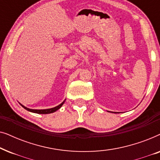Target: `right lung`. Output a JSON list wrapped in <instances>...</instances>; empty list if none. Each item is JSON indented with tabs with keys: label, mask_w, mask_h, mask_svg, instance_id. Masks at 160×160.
<instances>
[{
	"label": "right lung",
	"mask_w": 160,
	"mask_h": 160,
	"mask_svg": "<svg viewBox=\"0 0 160 160\" xmlns=\"http://www.w3.org/2000/svg\"><path fill=\"white\" fill-rule=\"evenodd\" d=\"M65 101V100L62 102V103L59 105V106H56V107H54V108H48V109H30V108H27V107L24 106L23 105H22L21 103H19V104H20L24 108L26 109V110L28 111H30V112L39 113V114H47V113H51L55 112L56 111H58V109H60L61 107H62V105L64 104Z\"/></svg>",
	"instance_id": "obj_1"
}]
</instances>
